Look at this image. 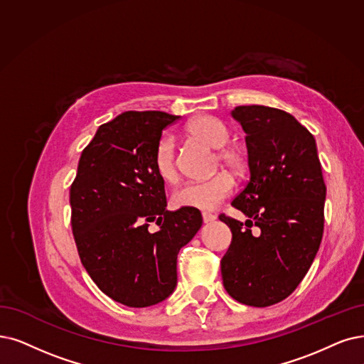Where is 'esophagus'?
<instances>
[{"instance_id": "obj_1", "label": "esophagus", "mask_w": 364, "mask_h": 364, "mask_svg": "<svg viewBox=\"0 0 364 364\" xmlns=\"http://www.w3.org/2000/svg\"><path fill=\"white\" fill-rule=\"evenodd\" d=\"M201 216H203V221H205V223H212V221L216 220V215L210 213V212H203Z\"/></svg>"}]
</instances>
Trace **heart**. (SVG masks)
I'll return each instance as SVG.
<instances>
[{
  "mask_svg": "<svg viewBox=\"0 0 364 364\" xmlns=\"http://www.w3.org/2000/svg\"><path fill=\"white\" fill-rule=\"evenodd\" d=\"M185 133L191 140L216 149L213 170L227 167L235 174H242L248 168V154L239 144L227 143L230 140V132L220 119L209 114L196 116L186 124ZM152 163L156 174L164 182L174 183L179 179V155L173 137L164 136L156 143ZM232 190H235V179L230 173L220 171L208 181L182 185L173 193L171 200L176 208L212 210L228 198Z\"/></svg>",
  "mask_w": 364,
  "mask_h": 364,
  "instance_id": "b5f03b06",
  "label": "heart"
}]
</instances>
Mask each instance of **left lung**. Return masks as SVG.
I'll use <instances>...</instances> for the list:
<instances>
[{
  "instance_id": "8db88e82",
  "label": "left lung",
  "mask_w": 364,
  "mask_h": 364,
  "mask_svg": "<svg viewBox=\"0 0 364 364\" xmlns=\"http://www.w3.org/2000/svg\"><path fill=\"white\" fill-rule=\"evenodd\" d=\"M231 113L246 133L251 176L231 201L246 223L220 215L232 235L223 284L239 303L266 308L291 294L312 264L324 231L326 183L315 139L293 114L257 105Z\"/></svg>"
}]
</instances>
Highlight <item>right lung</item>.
<instances>
[{"label": "right lung", "instance_id": "1", "mask_svg": "<svg viewBox=\"0 0 364 364\" xmlns=\"http://www.w3.org/2000/svg\"><path fill=\"white\" fill-rule=\"evenodd\" d=\"M181 116L129 110L100 125L70 186L71 230L83 267L106 296L146 308L176 287L179 250L203 224L198 209L167 210L154 152ZM159 225L151 232L149 225Z\"/></svg>", "mask_w": 364, "mask_h": 364}]
</instances>
